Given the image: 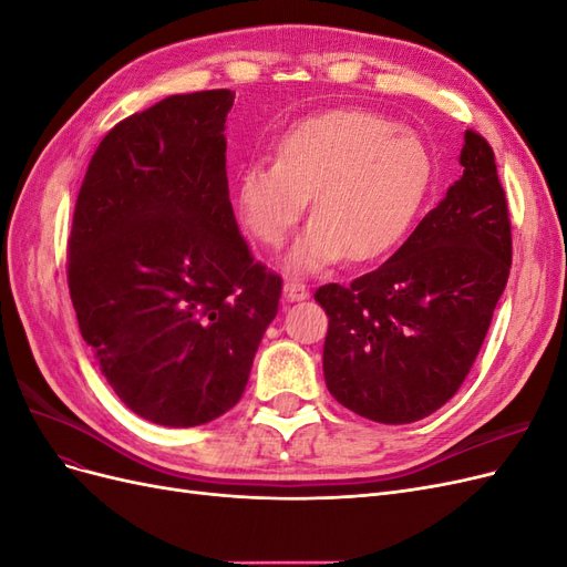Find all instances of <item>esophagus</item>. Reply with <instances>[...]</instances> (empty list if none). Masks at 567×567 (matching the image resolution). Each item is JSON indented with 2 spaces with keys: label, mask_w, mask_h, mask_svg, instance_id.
Listing matches in <instances>:
<instances>
[{
  "label": "esophagus",
  "mask_w": 567,
  "mask_h": 567,
  "mask_svg": "<svg viewBox=\"0 0 567 567\" xmlns=\"http://www.w3.org/2000/svg\"><path fill=\"white\" fill-rule=\"evenodd\" d=\"M284 298L288 302H300L310 298V290H307V286L300 279H288L284 284Z\"/></svg>",
  "instance_id": "34e87169"
}]
</instances>
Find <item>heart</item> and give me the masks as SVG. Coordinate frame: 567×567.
Returning a JSON list of instances; mask_svg holds the SVG:
<instances>
[{"label": "heart", "mask_w": 567, "mask_h": 567, "mask_svg": "<svg viewBox=\"0 0 567 567\" xmlns=\"http://www.w3.org/2000/svg\"><path fill=\"white\" fill-rule=\"evenodd\" d=\"M433 177L427 146L411 130L357 109L307 117L284 134L277 161L250 163L236 188L246 229L279 246L312 196V221L284 257L315 274L348 257L371 262L414 225Z\"/></svg>", "instance_id": "b5f03b06"}]
</instances>
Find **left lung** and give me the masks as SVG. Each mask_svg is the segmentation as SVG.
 <instances>
[{
    "label": "left lung",
    "instance_id": "obj_1",
    "mask_svg": "<svg viewBox=\"0 0 567 567\" xmlns=\"http://www.w3.org/2000/svg\"><path fill=\"white\" fill-rule=\"evenodd\" d=\"M450 186L402 248L350 286H321L329 317L323 379L354 414L431 416L466 379L511 269L508 205L492 146L466 130Z\"/></svg>",
    "mask_w": 567,
    "mask_h": 567
}]
</instances>
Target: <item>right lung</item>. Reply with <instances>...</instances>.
Listing matches in <instances>:
<instances>
[{"label":"right lung","mask_w":567,"mask_h":567,"mask_svg":"<svg viewBox=\"0 0 567 567\" xmlns=\"http://www.w3.org/2000/svg\"><path fill=\"white\" fill-rule=\"evenodd\" d=\"M231 90L177 94L117 123L90 161L68 288L101 373L136 416L208 423L246 390L281 277L252 262L227 182Z\"/></svg>","instance_id":"obj_1"}]
</instances>
